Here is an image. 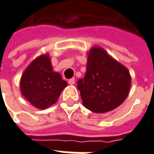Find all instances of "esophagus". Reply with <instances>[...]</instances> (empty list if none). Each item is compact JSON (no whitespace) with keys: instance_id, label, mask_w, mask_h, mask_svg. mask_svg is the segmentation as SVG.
Instances as JSON below:
<instances>
[{"instance_id":"esophagus-1","label":"esophagus","mask_w":154,"mask_h":154,"mask_svg":"<svg viewBox=\"0 0 154 154\" xmlns=\"http://www.w3.org/2000/svg\"><path fill=\"white\" fill-rule=\"evenodd\" d=\"M74 83H75L74 78H72V79H70V80H68V84H69V85H74Z\"/></svg>"}]
</instances>
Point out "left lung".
Returning <instances> with one entry per match:
<instances>
[{"label": "left lung", "instance_id": "obj_1", "mask_svg": "<svg viewBox=\"0 0 154 154\" xmlns=\"http://www.w3.org/2000/svg\"><path fill=\"white\" fill-rule=\"evenodd\" d=\"M77 87L86 109L105 113L117 108L127 98L131 75L125 66L96 45L87 53L86 73Z\"/></svg>", "mask_w": 154, "mask_h": 154}]
</instances>
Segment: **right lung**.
I'll return each mask as SVG.
<instances>
[{
    "label": "right lung",
    "instance_id": "1",
    "mask_svg": "<svg viewBox=\"0 0 154 154\" xmlns=\"http://www.w3.org/2000/svg\"><path fill=\"white\" fill-rule=\"evenodd\" d=\"M66 86L61 74L53 70L48 53L36 57L25 69L20 81L22 96L39 109L56 103Z\"/></svg>",
    "mask_w": 154,
    "mask_h": 154
}]
</instances>
